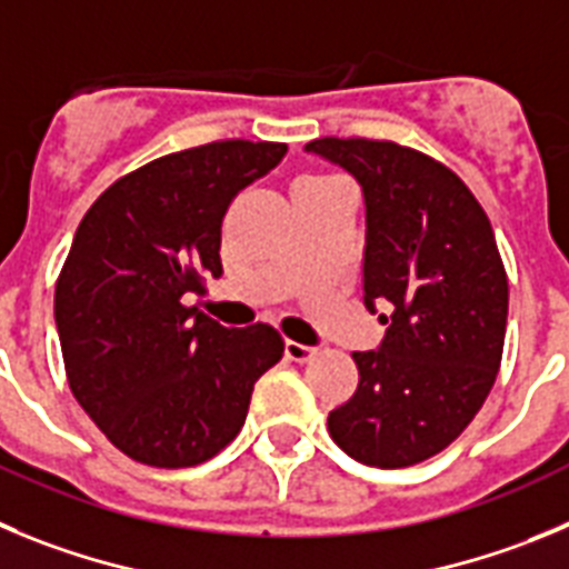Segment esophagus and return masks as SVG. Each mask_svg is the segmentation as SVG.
Wrapping results in <instances>:
<instances>
[{
  "label": "esophagus",
  "mask_w": 569,
  "mask_h": 569,
  "mask_svg": "<svg viewBox=\"0 0 569 569\" xmlns=\"http://www.w3.org/2000/svg\"><path fill=\"white\" fill-rule=\"evenodd\" d=\"M317 348L315 346H303V342H295V340H286V357L295 362H309L315 357Z\"/></svg>",
  "instance_id": "1"
}]
</instances>
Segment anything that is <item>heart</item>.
Wrapping results in <instances>:
<instances>
[{"mask_svg": "<svg viewBox=\"0 0 569 569\" xmlns=\"http://www.w3.org/2000/svg\"><path fill=\"white\" fill-rule=\"evenodd\" d=\"M311 178H315V176H311Z\"/></svg>", "mask_w": 569, "mask_h": 569, "instance_id": "b5f03b06", "label": "heart"}]
</instances>
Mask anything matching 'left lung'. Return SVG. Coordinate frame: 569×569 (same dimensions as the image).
Listing matches in <instances>:
<instances>
[{
	"instance_id": "1",
	"label": "left lung",
	"mask_w": 569,
	"mask_h": 569,
	"mask_svg": "<svg viewBox=\"0 0 569 569\" xmlns=\"http://www.w3.org/2000/svg\"><path fill=\"white\" fill-rule=\"evenodd\" d=\"M306 152L360 183L362 303L391 311L377 351H355L360 386L329 413V433L357 462H425L468 428L499 373L508 274L493 229L470 189L422 152L368 138H317Z\"/></svg>"
}]
</instances>
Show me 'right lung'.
Instances as JSON below:
<instances>
[{"instance_id":"obj_1","label":"right lung","mask_w":569,"mask_h":569,"mask_svg":"<svg viewBox=\"0 0 569 569\" xmlns=\"http://www.w3.org/2000/svg\"><path fill=\"white\" fill-rule=\"evenodd\" d=\"M286 144L212 141L119 178L87 209L56 283L70 391L121 453L192 468L247 422L254 382L283 357L272 326L227 329L183 295L221 274V223Z\"/></svg>"}]
</instances>
